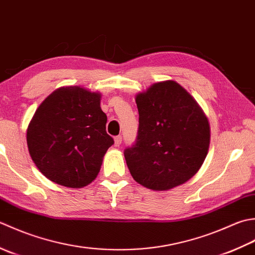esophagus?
Returning a JSON list of instances; mask_svg holds the SVG:
<instances>
[{"mask_svg":"<svg viewBox=\"0 0 255 255\" xmlns=\"http://www.w3.org/2000/svg\"><path fill=\"white\" fill-rule=\"evenodd\" d=\"M122 143V136L121 135H119V136H116L114 137V145H116L117 147H119Z\"/></svg>","mask_w":255,"mask_h":255,"instance_id":"esophagus-1","label":"esophagus"}]
</instances>
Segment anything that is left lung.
I'll return each instance as SVG.
<instances>
[{"mask_svg":"<svg viewBox=\"0 0 255 255\" xmlns=\"http://www.w3.org/2000/svg\"><path fill=\"white\" fill-rule=\"evenodd\" d=\"M136 142L124 150L136 183L165 191L188 181L201 167L210 144V126L194 97L174 80L153 84L135 97Z\"/></svg>","mask_w":255,"mask_h":255,"instance_id":"obj_1","label":"left lung"}]
</instances>
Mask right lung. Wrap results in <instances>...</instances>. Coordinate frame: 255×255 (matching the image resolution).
Masks as SVG:
<instances>
[{
	"instance_id": "1",
	"label": "right lung",
	"mask_w": 255,
	"mask_h": 255,
	"mask_svg": "<svg viewBox=\"0 0 255 255\" xmlns=\"http://www.w3.org/2000/svg\"><path fill=\"white\" fill-rule=\"evenodd\" d=\"M100 101L101 93L68 86L40 103L26 139L30 157L45 177L69 188H82L96 179L114 143L106 131Z\"/></svg>"
}]
</instances>
